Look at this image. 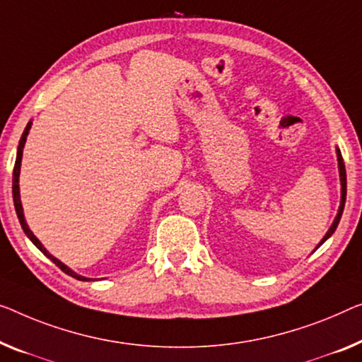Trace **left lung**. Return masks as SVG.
Wrapping results in <instances>:
<instances>
[{
    "mask_svg": "<svg viewBox=\"0 0 362 362\" xmlns=\"http://www.w3.org/2000/svg\"><path fill=\"white\" fill-rule=\"evenodd\" d=\"M337 154H338V165H339V179H341V204H339L338 214H337L335 221H333L332 228L328 229V233H327L325 237H323V239L320 240V244L317 245V249H319V247L323 244V242H325V240L328 239V237H330L333 233H335V229H337V226H338V223H339V219H341L343 208H344V202H346V169H344V163H343V158H341V151L337 149Z\"/></svg>",
    "mask_w": 362,
    "mask_h": 362,
    "instance_id": "1",
    "label": "left lung"
}]
</instances>
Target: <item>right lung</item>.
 <instances>
[{
    "label": "right lung",
    "mask_w": 362,
    "mask_h": 362,
    "mask_svg": "<svg viewBox=\"0 0 362 362\" xmlns=\"http://www.w3.org/2000/svg\"><path fill=\"white\" fill-rule=\"evenodd\" d=\"M29 129H30V122L27 123V127H25V129H24L23 136H21V141H19V146H18V156H16V164H14V170H13V198H14V208H16V213H18L19 223H21V226H23V229H24L25 235L29 237V239L32 240V244H34V245L37 247V249H39V250L43 253V255L50 258V260H52L53 263H55V265H57L58 268H60L62 272H64L66 274H69V276H73V278L79 279V281H84V279H88V278L79 276V274H76L74 272H71V269H69L66 265H63V263H62L60 260H57V258L53 257L52 253H48V252L45 250V247H43V245L40 244V240L37 239V237H35L34 234H32V230L29 229V226H27L25 219H24L23 204H21V197H19V172H21V160H23V149H24V144H25L27 134H29Z\"/></svg>",
    "instance_id": "right-lung-1"
}]
</instances>
